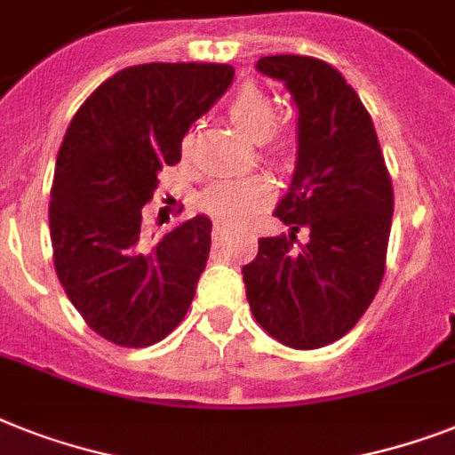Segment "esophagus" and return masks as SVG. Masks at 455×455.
<instances>
[{
  "label": "esophagus",
  "mask_w": 455,
  "mask_h": 455,
  "mask_svg": "<svg viewBox=\"0 0 455 455\" xmlns=\"http://www.w3.org/2000/svg\"><path fill=\"white\" fill-rule=\"evenodd\" d=\"M212 235H215V240L227 238V235H228V227H227V224H215V231H212Z\"/></svg>",
  "instance_id": "1"
}]
</instances>
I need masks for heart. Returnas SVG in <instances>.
<instances>
[{
  "instance_id": "1",
  "label": "heart",
  "mask_w": 455,
  "mask_h": 455,
  "mask_svg": "<svg viewBox=\"0 0 455 455\" xmlns=\"http://www.w3.org/2000/svg\"><path fill=\"white\" fill-rule=\"evenodd\" d=\"M228 119L234 121L245 138L259 140L266 154L280 158L285 154V138L273 125V102L271 98L254 84H245L228 100ZM189 140L184 142V149ZM273 198V187L264 177H238V180H220L205 194V208L227 224H245L257 210L264 208Z\"/></svg>"
}]
</instances>
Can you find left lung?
<instances>
[{"label":"left lung","mask_w":455,"mask_h":455,"mask_svg":"<svg viewBox=\"0 0 455 455\" xmlns=\"http://www.w3.org/2000/svg\"><path fill=\"white\" fill-rule=\"evenodd\" d=\"M257 69L291 93L299 149L290 191L273 212L290 234L259 238L243 266L247 301L280 343L323 348L355 327L381 285L393 182L371 116L339 69L308 55H266Z\"/></svg>","instance_id":"8db88e82"}]
</instances>
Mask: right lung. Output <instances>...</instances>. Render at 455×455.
Listing matches in <instances>:
<instances>
[{
  "mask_svg": "<svg viewBox=\"0 0 455 455\" xmlns=\"http://www.w3.org/2000/svg\"><path fill=\"white\" fill-rule=\"evenodd\" d=\"M234 81L231 65L149 62L116 72L74 114L55 161L48 227L65 294L95 334L147 348L182 323L210 254L212 221L149 235L158 172Z\"/></svg>",
  "mask_w": 455,
  "mask_h": 455,
  "instance_id": "add662e5",
  "label": "right lung"
}]
</instances>
